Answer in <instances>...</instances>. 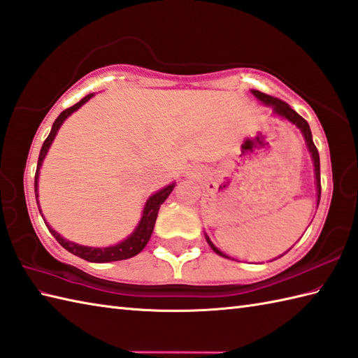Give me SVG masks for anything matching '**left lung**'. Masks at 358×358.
I'll return each mask as SVG.
<instances>
[{"instance_id": "obj_1", "label": "left lung", "mask_w": 358, "mask_h": 358, "mask_svg": "<svg viewBox=\"0 0 358 358\" xmlns=\"http://www.w3.org/2000/svg\"><path fill=\"white\" fill-rule=\"evenodd\" d=\"M252 94L258 98V100L263 101L264 104L272 106L273 112H275L277 115L285 117L286 120L291 121V123H294L295 126H299V129L301 131L303 136H305V140H306V144H308V149H309V152H310V155H313V159H314L315 180H317V192H318V203H320V195H322V183H320V157H318V150H317L315 144H314V141H313V134H310V129H309L308 121H306L305 118H303V117H300L299 113H296L294 109L289 108L287 103L278 100V98H273V96H271V95H266V94L260 92V90H252ZM206 238H208V237H206ZM208 243H209V246H210L212 249H214V252H217L218 255H222V257L229 258L227 255H224L223 252H220V250H218L214 245H212L209 238H208Z\"/></svg>"}]
</instances>
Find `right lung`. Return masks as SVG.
Returning <instances> with one entry per match:
<instances>
[{"mask_svg": "<svg viewBox=\"0 0 358 358\" xmlns=\"http://www.w3.org/2000/svg\"><path fill=\"white\" fill-rule=\"evenodd\" d=\"M92 95L94 94L86 95L81 101H78L77 104H73L72 108H67L66 110H63L62 113H59L58 118L55 120V123H53V126H52V131H50L49 136L44 140L43 146H41V150H40V157H38V164H36V172H35V196H36V199H38V194H36V191H38V189H36L38 187V172H40V166L43 164V159H44L45 154H48V150L50 148L53 138H55V135L58 132L59 126L63 124V121L67 117H69L72 112L80 109L83 104H85L86 101H89L90 96H92ZM173 187H175V185H169L167 187L162 189V191H158L157 194L149 196L146 206H144V210H143L141 222L138 223V226H136V229L134 231V234L131 235V237L126 238L124 241L118 243V245H115V246H110V248L80 246V245H77V243H72L69 240H64L58 232L50 229L48 224H45V226L49 227L50 234L53 235V237H55V240L59 243V245H62L66 250H69L71 254L83 258V260L92 262V263H106V262L126 260V258H131V257H135L136 254H140L141 250L144 249V246L148 245V241H149L150 235H152V231H154V226H155V222H157V215H158L159 206H162V204L164 203V200L167 199V196H169V194L172 192ZM36 203H38V200H36ZM38 209H40V208H38ZM40 214H41V210H40Z\"/></svg>", "mask_w": 358, "mask_h": 358, "instance_id": "obj_1", "label": "right lung"}]
</instances>
